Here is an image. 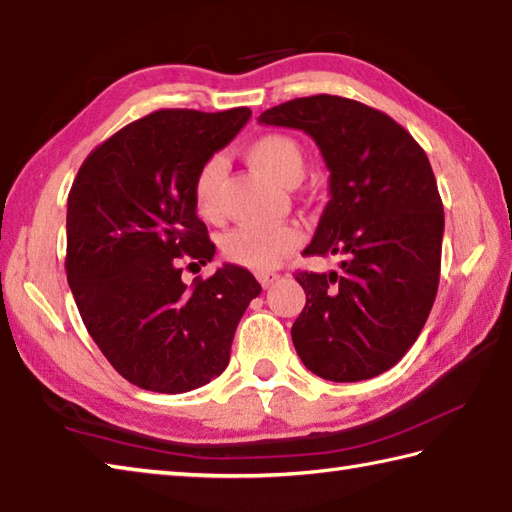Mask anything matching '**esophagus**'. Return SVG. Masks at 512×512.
Instances as JSON below:
<instances>
[{"instance_id": "esophagus-1", "label": "esophagus", "mask_w": 512, "mask_h": 512, "mask_svg": "<svg viewBox=\"0 0 512 512\" xmlns=\"http://www.w3.org/2000/svg\"><path fill=\"white\" fill-rule=\"evenodd\" d=\"M278 280H280V274H276V271H260V274H258V283L263 285L265 289L271 287L274 283H278Z\"/></svg>"}]
</instances>
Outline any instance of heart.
Here are the masks:
<instances>
[{
    "label": "heart",
    "mask_w": 512,
    "mask_h": 512,
    "mask_svg": "<svg viewBox=\"0 0 512 512\" xmlns=\"http://www.w3.org/2000/svg\"><path fill=\"white\" fill-rule=\"evenodd\" d=\"M247 159L256 170L267 174L280 185H296L305 174V152L296 139L287 134H263L247 148ZM225 176V159L212 154L192 181V201L198 216H218V192ZM302 243V232L296 225L238 223L221 236V252L227 260L249 269H274L294 254Z\"/></svg>",
    "instance_id": "heart-1"
}]
</instances>
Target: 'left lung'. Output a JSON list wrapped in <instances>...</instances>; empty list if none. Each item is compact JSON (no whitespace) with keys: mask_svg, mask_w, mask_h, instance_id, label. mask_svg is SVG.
<instances>
[{"mask_svg":"<svg viewBox=\"0 0 512 512\" xmlns=\"http://www.w3.org/2000/svg\"><path fill=\"white\" fill-rule=\"evenodd\" d=\"M320 148L329 203L305 256L340 271H298L307 294L291 340L302 364L331 382L389 371L420 336L440 283L444 210L426 152L389 114L360 101L302 97L258 117Z\"/></svg>","mask_w":512,"mask_h":512,"instance_id":"8db88e82","label":"left lung"}]
</instances>
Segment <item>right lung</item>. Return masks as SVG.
Masks as SVG:
<instances>
[{
  "label": "right lung",
  "instance_id": "right-lung-1",
  "mask_svg": "<svg viewBox=\"0 0 512 512\" xmlns=\"http://www.w3.org/2000/svg\"><path fill=\"white\" fill-rule=\"evenodd\" d=\"M249 117V108L156 110L92 150L72 183L68 285L103 356L145 391L185 393L221 375L260 294L243 267L227 263L187 287L179 265L214 258L192 181Z\"/></svg>",
  "mask_w": 512,
  "mask_h": 512
}]
</instances>
